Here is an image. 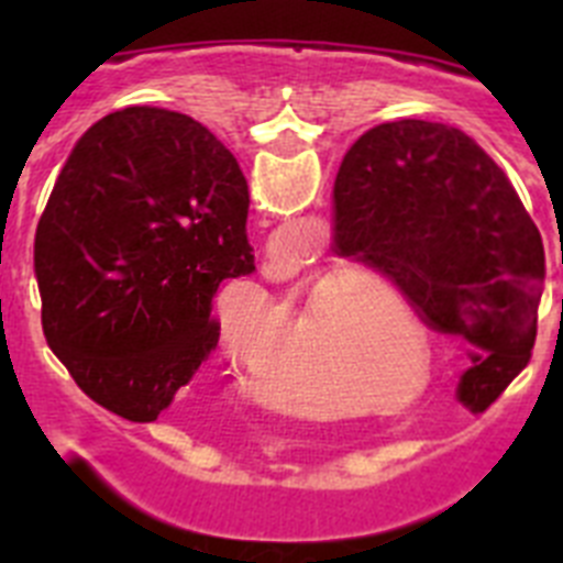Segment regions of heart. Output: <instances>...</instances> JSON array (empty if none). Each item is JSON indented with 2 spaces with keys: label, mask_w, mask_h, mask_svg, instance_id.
I'll return each mask as SVG.
<instances>
[{
  "label": "heart",
  "mask_w": 563,
  "mask_h": 563,
  "mask_svg": "<svg viewBox=\"0 0 563 563\" xmlns=\"http://www.w3.org/2000/svg\"><path fill=\"white\" fill-rule=\"evenodd\" d=\"M397 301L400 312L411 318V307L400 298V292L377 273L352 271L332 273V276H318L312 285L310 318L316 324H324L327 335L341 352V363L346 375L361 377L372 386H386V389H406L415 377V361L406 346H400L397 338V316L389 302ZM236 301L247 305V318L265 316L273 327H287L290 316L265 292L262 287H236L231 292ZM245 316H222V346L228 355L239 363H247L253 357L251 346L245 341ZM411 338L417 346H429V338L417 318H411ZM429 352V350H426ZM429 386V377L422 380L420 391Z\"/></svg>",
  "instance_id": "obj_1"
}]
</instances>
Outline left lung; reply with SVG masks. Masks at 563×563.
I'll use <instances>...</instances> for the list:
<instances>
[{"label":"left lung","mask_w":563,"mask_h":563,"mask_svg":"<svg viewBox=\"0 0 563 563\" xmlns=\"http://www.w3.org/2000/svg\"><path fill=\"white\" fill-rule=\"evenodd\" d=\"M335 247L389 276L422 324L471 343L460 397L485 411L533 355L544 245L514 183L465 132H363L335 180Z\"/></svg>","instance_id":"1"}]
</instances>
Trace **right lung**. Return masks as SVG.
Masks as SVG:
<instances>
[{
	"instance_id": "1",
	"label": "right lung",
	"mask_w": 563,
	"mask_h": 563,
	"mask_svg": "<svg viewBox=\"0 0 563 563\" xmlns=\"http://www.w3.org/2000/svg\"><path fill=\"white\" fill-rule=\"evenodd\" d=\"M247 180L202 123L126 107L81 134L36 228L49 350L87 397L152 422L220 341L225 278L253 273Z\"/></svg>"
}]
</instances>
